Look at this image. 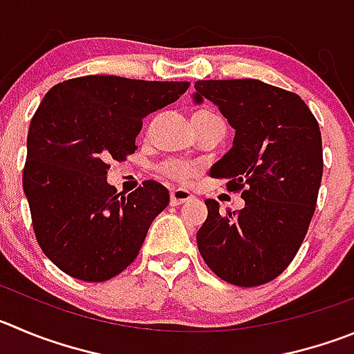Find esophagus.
I'll return each instance as SVG.
<instances>
[{
	"instance_id": "esophagus-1",
	"label": "esophagus",
	"mask_w": 354,
	"mask_h": 354,
	"mask_svg": "<svg viewBox=\"0 0 354 354\" xmlns=\"http://www.w3.org/2000/svg\"><path fill=\"white\" fill-rule=\"evenodd\" d=\"M192 199V194L188 192V190H185V188H173V190H171V204H173V206H180V204Z\"/></svg>"
}]
</instances>
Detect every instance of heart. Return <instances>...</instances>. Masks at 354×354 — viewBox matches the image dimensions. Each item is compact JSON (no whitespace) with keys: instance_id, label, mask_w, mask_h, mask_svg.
Masks as SVG:
<instances>
[{"instance_id":"b5f03b06","label":"heart","mask_w":354,"mask_h":354,"mask_svg":"<svg viewBox=\"0 0 354 354\" xmlns=\"http://www.w3.org/2000/svg\"><path fill=\"white\" fill-rule=\"evenodd\" d=\"M164 173L169 178H173V180L187 181L192 178L194 171L188 166H185V164H181V162H169V164L164 166Z\"/></svg>"}]
</instances>
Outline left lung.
<instances>
[{
  "mask_svg": "<svg viewBox=\"0 0 354 354\" xmlns=\"http://www.w3.org/2000/svg\"><path fill=\"white\" fill-rule=\"evenodd\" d=\"M216 104L236 131L232 148L211 167L241 192L225 213L206 199L197 232L204 262L223 281L260 286L290 266L306 237L323 176L322 132L306 102L260 80H199L194 101Z\"/></svg>",
  "mask_w": 354,
  "mask_h": 354,
  "instance_id": "left-lung-1",
  "label": "left lung"
}]
</instances>
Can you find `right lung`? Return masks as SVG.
Listing matches in <instances>:
<instances>
[{"mask_svg": "<svg viewBox=\"0 0 354 354\" xmlns=\"http://www.w3.org/2000/svg\"><path fill=\"white\" fill-rule=\"evenodd\" d=\"M188 85L88 75L45 94L29 125L22 187L39 248L62 272L101 283L134 262L169 192L147 180L120 196L106 181L110 162L134 153L143 118Z\"/></svg>", "mask_w": 354, "mask_h": 354, "instance_id": "obj_1", "label": "right lung"}]
</instances>
